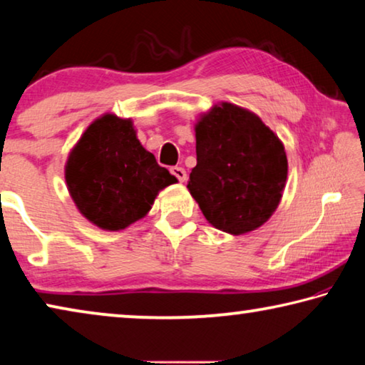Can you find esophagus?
<instances>
[{"label": "esophagus", "mask_w": 365, "mask_h": 365, "mask_svg": "<svg viewBox=\"0 0 365 365\" xmlns=\"http://www.w3.org/2000/svg\"><path fill=\"white\" fill-rule=\"evenodd\" d=\"M170 172H172V175H174L178 182L187 180V170H185L183 168H172Z\"/></svg>", "instance_id": "obj_1"}]
</instances>
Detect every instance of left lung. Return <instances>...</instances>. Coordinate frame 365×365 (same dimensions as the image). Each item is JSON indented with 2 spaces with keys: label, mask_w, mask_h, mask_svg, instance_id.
Wrapping results in <instances>:
<instances>
[{
  "label": "left lung",
  "mask_w": 365,
  "mask_h": 365,
  "mask_svg": "<svg viewBox=\"0 0 365 365\" xmlns=\"http://www.w3.org/2000/svg\"><path fill=\"white\" fill-rule=\"evenodd\" d=\"M196 168L187 188L209 224L230 235L256 230L279 207L285 146L251 110L215 104L195 125Z\"/></svg>",
  "instance_id": "obj_1"
}]
</instances>
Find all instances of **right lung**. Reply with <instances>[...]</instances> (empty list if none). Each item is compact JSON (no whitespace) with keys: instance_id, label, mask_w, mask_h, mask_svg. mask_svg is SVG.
<instances>
[{"instance_id":"1","label":"right lung","mask_w":365,"mask_h":365,"mask_svg":"<svg viewBox=\"0 0 365 365\" xmlns=\"http://www.w3.org/2000/svg\"><path fill=\"white\" fill-rule=\"evenodd\" d=\"M66 183L83 217L117 232L145 217L159 191L177 178L141 146L132 119L104 114L69 153Z\"/></svg>"}]
</instances>
